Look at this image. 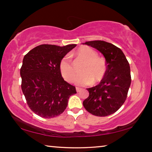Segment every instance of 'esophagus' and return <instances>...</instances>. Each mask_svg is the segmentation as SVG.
Wrapping results in <instances>:
<instances>
[{
    "label": "esophagus",
    "mask_w": 152,
    "mask_h": 152,
    "mask_svg": "<svg viewBox=\"0 0 152 152\" xmlns=\"http://www.w3.org/2000/svg\"><path fill=\"white\" fill-rule=\"evenodd\" d=\"M76 91H77V92H79V91H80V90H81V88H80V87H76Z\"/></svg>",
    "instance_id": "34e87169"
}]
</instances>
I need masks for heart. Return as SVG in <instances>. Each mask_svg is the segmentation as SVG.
Here are the masks:
<instances>
[{
	"label": "heart",
	"instance_id": "b5f03b06",
	"mask_svg": "<svg viewBox=\"0 0 152 152\" xmlns=\"http://www.w3.org/2000/svg\"><path fill=\"white\" fill-rule=\"evenodd\" d=\"M78 57L85 61L81 68L82 74L78 76L75 82L78 85L98 83L103 80L106 75L107 65L104 58L98 57L97 52L89 47H81L76 52ZM60 71L65 80L69 82L74 80L76 70L68 56H65L60 62Z\"/></svg>",
	"mask_w": 152,
	"mask_h": 152
}]
</instances>
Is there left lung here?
Listing matches in <instances>:
<instances>
[{
	"label": "left lung",
	"mask_w": 152,
	"mask_h": 152,
	"mask_svg": "<svg viewBox=\"0 0 152 152\" xmlns=\"http://www.w3.org/2000/svg\"><path fill=\"white\" fill-rule=\"evenodd\" d=\"M104 56L107 72L96 86L87 88L89 95L83 104L87 112L97 116L116 112L125 102L131 85L130 67L121 49L104 40L85 42Z\"/></svg>",
	"instance_id": "left-lung-1"
}]
</instances>
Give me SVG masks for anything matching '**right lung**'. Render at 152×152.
<instances>
[{"mask_svg":"<svg viewBox=\"0 0 152 152\" xmlns=\"http://www.w3.org/2000/svg\"><path fill=\"white\" fill-rule=\"evenodd\" d=\"M76 46L40 45L23 58L21 88L29 108L42 118L59 116L69 97L76 94V87L64 80L59 67L61 59Z\"/></svg>","mask_w":152,"mask_h":152,"instance_id":"1","label":"right lung"}]
</instances>
